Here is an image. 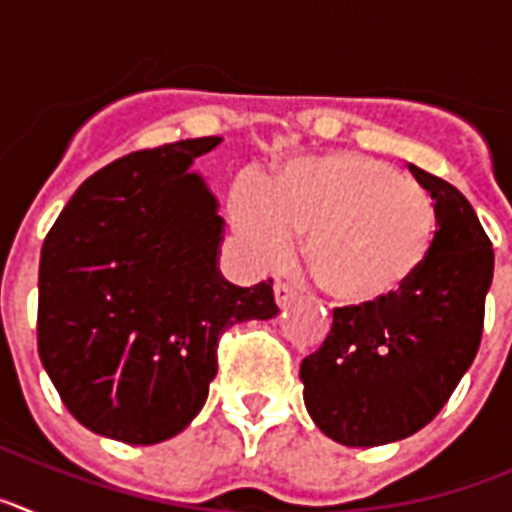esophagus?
Returning a JSON list of instances; mask_svg holds the SVG:
<instances>
[{
	"label": "esophagus",
	"instance_id": "34e87169",
	"mask_svg": "<svg viewBox=\"0 0 512 512\" xmlns=\"http://www.w3.org/2000/svg\"><path fill=\"white\" fill-rule=\"evenodd\" d=\"M295 297H297V292L289 287V284H284V282L274 284V300H277L279 307H287L289 302L295 300Z\"/></svg>",
	"mask_w": 512,
	"mask_h": 512
}]
</instances>
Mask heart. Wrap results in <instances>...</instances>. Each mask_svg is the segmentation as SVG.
Segmentation results:
<instances>
[{"label": "heart", "instance_id": "b5f03b06", "mask_svg": "<svg viewBox=\"0 0 512 512\" xmlns=\"http://www.w3.org/2000/svg\"><path fill=\"white\" fill-rule=\"evenodd\" d=\"M233 220L264 264L282 261L295 235H305L307 274L346 307H374L400 295L425 266L436 235L428 192L361 153L292 164L264 194H238Z\"/></svg>", "mask_w": 512, "mask_h": 512}]
</instances>
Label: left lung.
Wrapping results in <instances>:
<instances>
[{
  "label": "left lung",
  "mask_w": 512,
  "mask_h": 512,
  "mask_svg": "<svg viewBox=\"0 0 512 512\" xmlns=\"http://www.w3.org/2000/svg\"><path fill=\"white\" fill-rule=\"evenodd\" d=\"M410 171L436 210L431 256L392 300L336 307L328 338L300 366L307 413L343 446L418 433L449 402L482 341L490 238L459 189L413 164Z\"/></svg>",
  "instance_id": "8db88e82"
}]
</instances>
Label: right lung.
Masks as SVG:
<instances>
[{"mask_svg": "<svg viewBox=\"0 0 512 512\" xmlns=\"http://www.w3.org/2000/svg\"><path fill=\"white\" fill-rule=\"evenodd\" d=\"M223 138L176 140L99 169L45 235L38 354L84 428L133 446L182 433L217 374V341L279 312L269 282L217 269L223 217L194 158Z\"/></svg>", "mask_w": 512, "mask_h": 512, "instance_id": "obj_1", "label": "right lung"}]
</instances>
